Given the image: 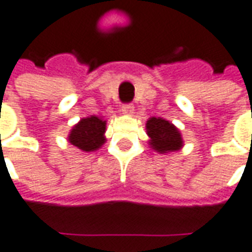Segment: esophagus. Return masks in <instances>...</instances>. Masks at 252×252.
Listing matches in <instances>:
<instances>
[{
	"label": "esophagus",
	"instance_id": "esophagus-1",
	"mask_svg": "<svg viewBox=\"0 0 252 252\" xmlns=\"http://www.w3.org/2000/svg\"><path fill=\"white\" fill-rule=\"evenodd\" d=\"M133 111H135V108H133L132 104H124V105L121 107V112H123L124 115H132Z\"/></svg>",
	"mask_w": 252,
	"mask_h": 252
}]
</instances>
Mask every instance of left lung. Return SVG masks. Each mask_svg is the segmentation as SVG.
Instances as JSON below:
<instances>
[{
    "label": "left lung",
    "instance_id": "8db88e82",
    "mask_svg": "<svg viewBox=\"0 0 252 252\" xmlns=\"http://www.w3.org/2000/svg\"><path fill=\"white\" fill-rule=\"evenodd\" d=\"M147 135L150 136L151 148L160 154L175 152L183 147V139L176 126L161 117H151L145 124Z\"/></svg>",
    "mask_w": 252,
    "mask_h": 252
}]
</instances>
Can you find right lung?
Returning <instances> with one entry per match:
<instances>
[{
    "instance_id": "1",
    "label": "right lung",
    "mask_w": 252,
    "mask_h": 252,
    "mask_svg": "<svg viewBox=\"0 0 252 252\" xmlns=\"http://www.w3.org/2000/svg\"><path fill=\"white\" fill-rule=\"evenodd\" d=\"M105 120L98 116L81 119L72 128L68 136V141L84 152L98 150L105 143Z\"/></svg>"
}]
</instances>
